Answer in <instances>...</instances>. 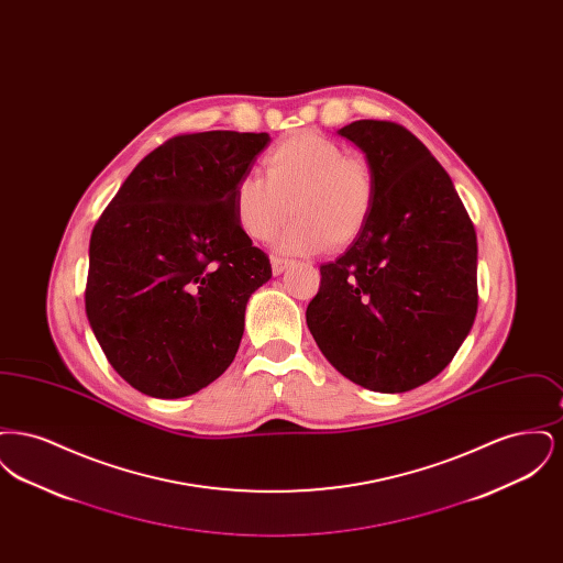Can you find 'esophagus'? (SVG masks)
I'll return each mask as SVG.
<instances>
[{
  "label": "esophagus",
  "instance_id": "1",
  "mask_svg": "<svg viewBox=\"0 0 563 563\" xmlns=\"http://www.w3.org/2000/svg\"><path fill=\"white\" fill-rule=\"evenodd\" d=\"M272 262V272L278 276V274H283L285 269L289 268L294 262H289V260H283V257H272L269 260Z\"/></svg>",
  "mask_w": 563,
  "mask_h": 563
}]
</instances>
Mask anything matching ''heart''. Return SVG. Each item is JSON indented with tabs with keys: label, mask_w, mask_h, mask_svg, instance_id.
I'll use <instances>...</instances> for the list:
<instances>
[{
	"label": "heart",
	"mask_w": 563,
	"mask_h": 563,
	"mask_svg": "<svg viewBox=\"0 0 563 563\" xmlns=\"http://www.w3.org/2000/svg\"><path fill=\"white\" fill-rule=\"evenodd\" d=\"M264 173L242 175L232 189V209L242 232L264 242L285 223L291 205L295 221L276 239L278 251L342 249L361 236L374 211L372 164L346 156L324 134L285 136L264 156Z\"/></svg>",
	"instance_id": "heart-1"
}]
</instances>
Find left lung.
I'll list each match as a JSON object with an SVG mask.
<instances>
[{
  "label": "left lung",
  "mask_w": 563,
  "mask_h": 563,
  "mask_svg": "<svg viewBox=\"0 0 563 563\" xmlns=\"http://www.w3.org/2000/svg\"><path fill=\"white\" fill-rule=\"evenodd\" d=\"M338 134L374 168V211L322 264L306 322L350 382L405 393L441 374L475 322L477 234L445 168L401 124L356 120Z\"/></svg>",
  "instance_id": "8db88e82"
}]
</instances>
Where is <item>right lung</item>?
<instances>
[{"instance_id": "add662e5", "label": "right lung", "mask_w": 563, "mask_h": 563, "mask_svg": "<svg viewBox=\"0 0 563 563\" xmlns=\"http://www.w3.org/2000/svg\"><path fill=\"white\" fill-rule=\"evenodd\" d=\"M268 133L179 134L134 166L90 236L86 317L111 367L156 399L223 374L268 255L236 223L232 189Z\"/></svg>"}]
</instances>
